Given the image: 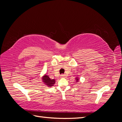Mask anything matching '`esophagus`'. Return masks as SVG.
Listing matches in <instances>:
<instances>
[{"instance_id": "1", "label": "esophagus", "mask_w": 122, "mask_h": 122, "mask_svg": "<svg viewBox=\"0 0 122 122\" xmlns=\"http://www.w3.org/2000/svg\"><path fill=\"white\" fill-rule=\"evenodd\" d=\"M61 77H64L66 76V74H62L61 75Z\"/></svg>"}]
</instances>
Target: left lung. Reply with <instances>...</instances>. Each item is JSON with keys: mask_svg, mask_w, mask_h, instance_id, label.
I'll list each match as a JSON object with an SVG mask.
<instances>
[{"mask_svg": "<svg viewBox=\"0 0 122 122\" xmlns=\"http://www.w3.org/2000/svg\"><path fill=\"white\" fill-rule=\"evenodd\" d=\"M78 81V79H77V82Z\"/></svg>", "mask_w": 122, "mask_h": 122, "instance_id": "8db88e82", "label": "left lung"}]
</instances>
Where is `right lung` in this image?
<instances>
[{
	"mask_svg": "<svg viewBox=\"0 0 122 122\" xmlns=\"http://www.w3.org/2000/svg\"><path fill=\"white\" fill-rule=\"evenodd\" d=\"M43 79L44 83H45L46 85H48V86H53V85L55 82L54 79H51L47 75H45V76H44Z\"/></svg>",
	"mask_w": 122,
	"mask_h": 122,
	"instance_id": "right-lung-1",
	"label": "right lung"
}]
</instances>
